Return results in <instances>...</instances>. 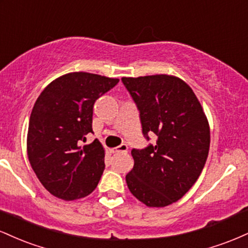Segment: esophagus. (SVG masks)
Segmentation results:
<instances>
[{"label": "esophagus", "instance_id": "esophagus-1", "mask_svg": "<svg viewBox=\"0 0 248 248\" xmlns=\"http://www.w3.org/2000/svg\"><path fill=\"white\" fill-rule=\"evenodd\" d=\"M128 152V146L127 144H120V146L119 147H116V148H112V149H110V153H113V154H119V153H127Z\"/></svg>", "mask_w": 248, "mask_h": 248}]
</instances>
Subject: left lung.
Wrapping results in <instances>:
<instances>
[{
    "label": "left lung",
    "mask_w": 248,
    "mask_h": 248,
    "mask_svg": "<svg viewBox=\"0 0 248 248\" xmlns=\"http://www.w3.org/2000/svg\"><path fill=\"white\" fill-rule=\"evenodd\" d=\"M140 112L142 133L155 144L133 149L129 191L150 207L175 203L197 181L209 155L210 127L191 87L182 79L155 75L121 79Z\"/></svg>",
    "instance_id": "8db88e82"
}]
</instances>
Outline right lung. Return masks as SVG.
<instances>
[{
  "mask_svg": "<svg viewBox=\"0 0 248 248\" xmlns=\"http://www.w3.org/2000/svg\"><path fill=\"white\" fill-rule=\"evenodd\" d=\"M119 82L116 78L72 72L50 82L30 115L28 157L43 186L51 195L75 201L98 186L105 169V150L98 140L86 146L93 133L96 99Z\"/></svg>",
  "mask_w": 248,
  "mask_h": 248,
  "instance_id": "right-lung-1",
  "label": "right lung"
}]
</instances>
